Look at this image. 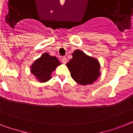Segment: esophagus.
Returning <instances> with one entry per match:
<instances>
[{
  "label": "esophagus",
  "mask_w": 133,
  "mask_h": 133,
  "mask_svg": "<svg viewBox=\"0 0 133 133\" xmlns=\"http://www.w3.org/2000/svg\"><path fill=\"white\" fill-rule=\"evenodd\" d=\"M61 61H62V63H66L67 61H68V59H67V58L65 57H63L61 58Z\"/></svg>",
  "instance_id": "1"
}]
</instances>
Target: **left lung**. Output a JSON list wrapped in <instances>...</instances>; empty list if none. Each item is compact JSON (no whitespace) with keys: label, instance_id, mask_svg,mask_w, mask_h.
Instances as JSON below:
<instances>
[{"label":"left lung","instance_id":"8db88e82","mask_svg":"<svg viewBox=\"0 0 133 133\" xmlns=\"http://www.w3.org/2000/svg\"><path fill=\"white\" fill-rule=\"evenodd\" d=\"M72 57L66 64L72 78L82 85L93 83L100 75L99 61L80 50H76Z\"/></svg>","mask_w":133,"mask_h":133}]
</instances>
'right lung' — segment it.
Segmentation results:
<instances>
[{
  "label": "right lung",
  "instance_id": "obj_1",
  "mask_svg": "<svg viewBox=\"0 0 133 133\" xmlns=\"http://www.w3.org/2000/svg\"><path fill=\"white\" fill-rule=\"evenodd\" d=\"M61 63L55 57L50 56L45 53L36 60L31 66V72L41 82H46L51 78V72Z\"/></svg>",
  "mask_w": 133,
  "mask_h": 133
}]
</instances>
